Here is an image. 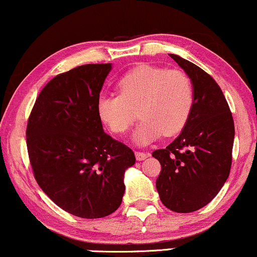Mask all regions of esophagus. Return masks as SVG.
<instances>
[{
	"instance_id": "1",
	"label": "esophagus",
	"mask_w": 257,
	"mask_h": 257,
	"mask_svg": "<svg viewBox=\"0 0 257 257\" xmlns=\"http://www.w3.org/2000/svg\"><path fill=\"white\" fill-rule=\"evenodd\" d=\"M150 156V154L149 152H145V151H135V157H137L138 161H143L145 160L146 157Z\"/></svg>"
}]
</instances>
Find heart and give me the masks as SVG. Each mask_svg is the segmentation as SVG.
Wrapping results in <instances>:
<instances>
[{
	"label": "heart",
	"mask_w": 257,
	"mask_h": 257,
	"mask_svg": "<svg viewBox=\"0 0 257 257\" xmlns=\"http://www.w3.org/2000/svg\"><path fill=\"white\" fill-rule=\"evenodd\" d=\"M119 95H101L97 112L114 134L131 129L139 109L143 122L135 132L138 144H148L161 134H178L187 124L195 100L191 78L183 70H168L143 64L118 81Z\"/></svg>",
	"instance_id": "heart-1"
}]
</instances>
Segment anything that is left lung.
Returning <instances> with one entry per match:
<instances>
[{
    "mask_svg": "<svg viewBox=\"0 0 257 257\" xmlns=\"http://www.w3.org/2000/svg\"><path fill=\"white\" fill-rule=\"evenodd\" d=\"M170 56L193 80L195 100L179 137L152 156L161 163L156 188L162 204L188 213L206 206L229 176L234 120L215 79L196 64Z\"/></svg>",
    "mask_w": 257,
    "mask_h": 257,
    "instance_id": "1",
    "label": "left lung"
}]
</instances>
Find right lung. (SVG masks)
<instances>
[{
    "label": "right lung",
    "mask_w": 257,
    "mask_h": 257,
    "mask_svg": "<svg viewBox=\"0 0 257 257\" xmlns=\"http://www.w3.org/2000/svg\"><path fill=\"white\" fill-rule=\"evenodd\" d=\"M111 63L56 75L36 98L27 125L34 177L62 210L81 218L111 215L122 204L134 152L106 134L97 100Z\"/></svg>",
    "instance_id": "obj_1"
}]
</instances>
